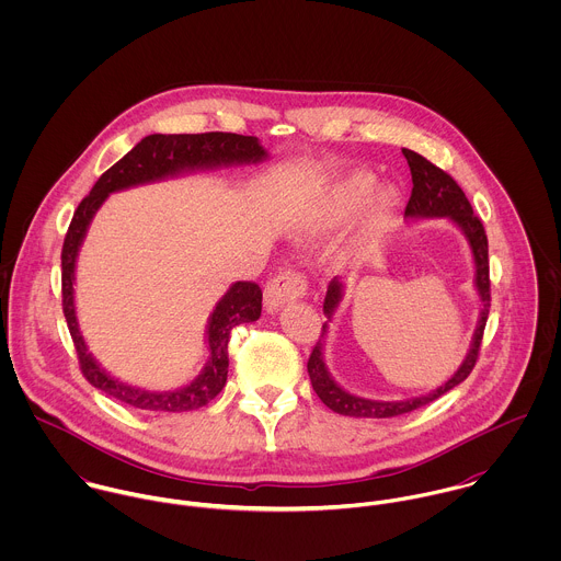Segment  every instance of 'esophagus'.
Wrapping results in <instances>:
<instances>
[{"mask_svg":"<svg viewBox=\"0 0 561 561\" xmlns=\"http://www.w3.org/2000/svg\"><path fill=\"white\" fill-rule=\"evenodd\" d=\"M305 291H307V280L302 274L283 272L265 285L263 305L270 313H274V311L300 300L305 296Z\"/></svg>","mask_w":561,"mask_h":561,"instance_id":"obj_1","label":"esophagus"}]
</instances>
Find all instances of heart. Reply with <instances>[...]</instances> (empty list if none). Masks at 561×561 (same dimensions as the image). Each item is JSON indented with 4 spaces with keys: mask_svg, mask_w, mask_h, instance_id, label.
<instances>
[{
    "mask_svg": "<svg viewBox=\"0 0 561 561\" xmlns=\"http://www.w3.org/2000/svg\"><path fill=\"white\" fill-rule=\"evenodd\" d=\"M401 205L403 196L398 185H378L376 172L358 168L321 190L320 196L291 225V236L298 241L320 240L360 211L350 240L336 254L341 263H347L393 229Z\"/></svg>",
    "mask_w": 561,
    "mask_h": 561,
    "instance_id": "1",
    "label": "heart"
}]
</instances>
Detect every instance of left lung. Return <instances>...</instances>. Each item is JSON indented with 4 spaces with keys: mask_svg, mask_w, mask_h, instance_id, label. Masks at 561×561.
Returning a JSON list of instances; mask_svg holds the SVG:
<instances>
[{
    "mask_svg": "<svg viewBox=\"0 0 561 561\" xmlns=\"http://www.w3.org/2000/svg\"><path fill=\"white\" fill-rule=\"evenodd\" d=\"M403 158L410 165V174H412V194L410 201L405 205V218L408 220H432V218H447L454 227H458V231L465 236V240L469 243L471 256H473V267H476V276H473V287L478 291V300H480V316L478 323L471 336V345L467 350L465 360L460 363V367L454 371V376L449 380H445L440 387L416 396V398H405V400H369V398H360L354 396L350 391H345L330 374L328 365H325V334H328V321L336 316V311L343 305L345 298V285L339 278H332L325 291V300H323V316L328 321L323 323V332L321 339L313 347V354L309 358V378L313 385V391L332 412L345 414V416H356V419H389V416H398L412 412L430 401L438 400L440 396H445L447 391H451L454 387H458L460 382L467 380V376L471 374V369L476 367L478 360V352H480L481 334L485 328L488 320V311H490V278H488V240H485V231L478 216H473V207L469 203V198L465 196V192L460 190V185L440 168H436L432 161L425 160L423 156L410 151V149H401Z\"/></svg>",
    "mask_w": 561,
    "mask_h": 561,
    "instance_id": "obj_1",
    "label": "left lung"
}]
</instances>
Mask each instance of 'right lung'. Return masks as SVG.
Wrapping results in <instances>:
<instances>
[{"label": "right lung", "instance_id": "obj_1", "mask_svg": "<svg viewBox=\"0 0 561 561\" xmlns=\"http://www.w3.org/2000/svg\"><path fill=\"white\" fill-rule=\"evenodd\" d=\"M270 158V153L261 147L254 136L238 134H153L142 138L123 160L116 161L110 170H105L90 194L83 198L71 220L69 233L62 245V309L69 323L81 371L85 380L101 389L105 396L114 400L125 401L140 410L151 412H185L203 408L214 400L227 385L229 376V339L236 325L259 320L261 316V289L256 283H233L227 294L216 302L209 313L205 345H207V363L201 374L172 391H151L142 387H134L116 376H112L88 350L76 311V267L80 256L81 243L90 229L92 218L107 201L110 194L123 192L129 187L158 183L165 179H176L192 172L220 170L231 165L261 163Z\"/></svg>", "mask_w": 561, "mask_h": 561}]
</instances>
